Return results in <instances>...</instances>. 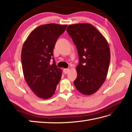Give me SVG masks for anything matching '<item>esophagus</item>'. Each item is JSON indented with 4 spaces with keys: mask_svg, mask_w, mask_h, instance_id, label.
Here are the masks:
<instances>
[{
    "mask_svg": "<svg viewBox=\"0 0 132 132\" xmlns=\"http://www.w3.org/2000/svg\"><path fill=\"white\" fill-rule=\"evenodd\" d=\"M70 71V69H63V72L65 73V74H67V73H69Z\"/></svg>",
    "mask_w": 132,
    "mask_h": 132,
    "instance_id": "obj_1",
    "label": "esophagus"
}]
</instances>
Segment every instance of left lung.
<instances>
[{
  "label": "left lung",
  "instance_id": "8db88e82",
  "mask_svg": "<svg viewBox=\"0 0 132 132\" xmlns=\"http://www.w3.org/2000/svg\"><path fill=\"white\" fill-rule=\"evenodd\" d=\"M66 31L79 56L74 85L81 94L90 95L100 89L106 79L110 61L109 45L98 30L89 23L71 24Z\"/></svg>",
  "mask_w": 132,
  "mask_h": 132
}]
</instances>
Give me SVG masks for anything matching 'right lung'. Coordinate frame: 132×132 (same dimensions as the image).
Wrapping results in <instances>:
<instances>
[{
    "mask_svg": "<svg viewBox=\"0 0 132 132\" xmlns=\"http://www.w3.org/2000/svg\"><path fill=\"white\" fill-rule=\"evenodd\" d=\"M67 27L55 23L39 26L31 32L23 45V75L29 87L40 98L51 97L61 78L62 70L52 57L57 40ZM52 58L54 61L51 64Z\"/></svg>",
    "mask_w": 132,
    "mask_h": 132,
    "instance_id": "right-lung-1",
    "label": "right lung"
}]
</instances>
